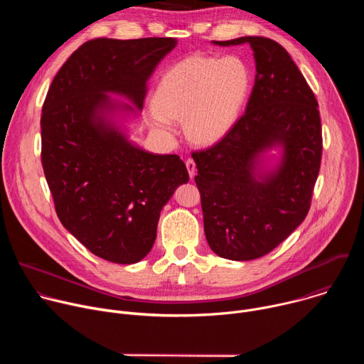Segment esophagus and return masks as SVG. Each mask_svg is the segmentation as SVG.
<instances>
[{
    "label": "esophagus",
    "mask_w": 364,
    "mask_h": 364,
    "mask_svg": "<svg viewBox=\"0 0 364 364\" xmlns=\"http://www.w3.org/2000/svg\"><path fill=\"white\" fill-rule=\"evenodd\" d=\"M186 167H187V171H188L190 178H193L194 174H196V163H194L191 159H188V160L186 161Z\"/></svg>",
    "instance_id": "esophagus-1"
}]
</instances>
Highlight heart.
Listing matches in <instances>:
<instances>
[{"label": "heart", "mask_w": 364, "mask_h": 364, "mask_svg": "<svg viewBox=\"0 0 364 364\" xmlns=\"http://www.w3.org/2000/svg\"><path fill=\"white\" fill-rule=\"evenodd\" d=\"M250 82V72L239 58L187 56L163 75L148 107L149 122L173 134L174 121L183 119L193 144H215L236 124Z\"/></svg>", "instance_id": "heart-1"}]
</instances>
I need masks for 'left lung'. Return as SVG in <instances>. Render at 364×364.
<instances>
[{
    "label": "left lung",
    "instance_id": "left-lung-1",
    "mask_svg": "<svg viewBox=\"0 0 364 364\" xmlns=\"http://www.w3.org/2000/svg\"><path fill=\"white\" fill-rule=\"evenodd\" d=\"M245 43L256 63L246 112L218 144L191 154L205 239L230 261L269 253L302 223L323 154L318 102L288 51L267 37L213 41ZM277 146L280 164L261 171L262 154Z\"/></svg>",
    "mask_w": 364,
    "mask_h": 364
}]
</instances>
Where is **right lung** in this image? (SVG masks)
I'll use <instances>...</instances> for the list:
<instances>
[{
	"label": "right lung",
	"mask_w": 364,
	"mask_h": 364,
	"mask_svg": "<svg viewBox=\"0 0 364 364\" xmlns=\"http://www.w3.org/2000/svg\"><path fill=\"white\" fill-rule=\"evenodd\" d=\"M177 38H93L51 82L41 114V164L62 225L93 255L136 264L151 250L160 213L188 181L176 154L129 142L115 117L142 109L146 80Z\"/></svg>",
	"instance_id": "right-lung-1"
}]
</instances>
